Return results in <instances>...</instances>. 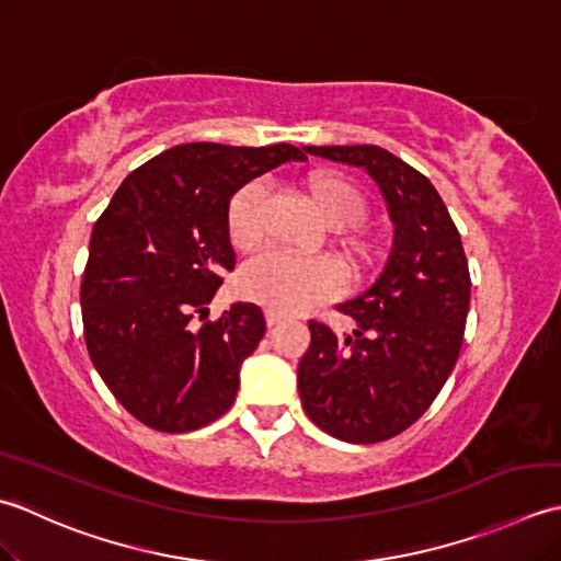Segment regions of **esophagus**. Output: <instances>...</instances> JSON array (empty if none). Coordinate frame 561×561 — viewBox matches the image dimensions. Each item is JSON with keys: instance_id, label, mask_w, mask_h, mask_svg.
<instances>
[{"instance_id": "1", "label": "esophagus", "mask_w": 561, "mask_h": 561, "mask_svg": "<svg viewBox=\"0 0 561 561\" xmlns=\"http://www.w3.org/2000/svg\"><path fill=\"white\" fill-rule=\"evenodd\" d=\"M285 322V317L280 314V312H273V310H266V324L273 329V327H278V324H283Z\"/></svg>"}]
</instances>
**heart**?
<instances>
[{
  "label": "heart",
  "instance_id": "heart-1",
  "mask_svg": "<svg viewBox=\"0 0 561 561\" xmlns=\"http://www.w3.org/2000/svg\"><path fill=\"white\" fill-rule=\"evenodd\" d=\"M317 215L331 230H346L363 220L365 201L348 179L336 174H317L307 184ZM266 188L247 184L230 201L227 208V237L230 242L249 251L259 247L264 237ZM239 293L247 300L268 307L273 312L293 314L327 300L339 288V273L324 259H290L266 254L251 261L239 273Z\"/></svg>",
  "mask_w": 561,
  "mask_h": 561
}]
</instances>
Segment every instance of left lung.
<instances>
[{"instance_id":"1","label":"left lung","mask_w":561,"mask_h":561,"mask_svg":"<svg viewBox=\"0 0 561 561\" xmlns=\"http://www.w3.org/2000/svg\"><path fill=\"white\" fill-rule=\"evenodd\" d=\"M305 152L368 171L394 225L380 276L339 305L356 322L353 334L336 336L312 319L297 365V392L314 426L346 443H380L424 414L460 356L472 288L460 232L431 181L382 147L307 145Z\"/></svg>"}]
</instances>
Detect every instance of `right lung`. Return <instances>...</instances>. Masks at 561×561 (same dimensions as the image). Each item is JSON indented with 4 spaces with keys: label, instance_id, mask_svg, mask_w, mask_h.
Returning <instances> with one entry per match:
<instances>
[{
    "label": "right lung",
    "instance_id": "obj_1",
    "mask_svg": "<svg viewBox=\"0 0 561 561\" xmlns=\"http://www.w3.org/2000/svg\"><path fill=\"white\" fill-rule=\"evenodd\" d=\"M307 154L288 142H188L125 176L91 230L82 319L91 363L113 397L164 433L208 426L232 407L239 370L266 331L234 302L217 322L193 317L234 268L227 208L234 193Z\"/></svg>",
    "mask_w": 561,
    "mask_h": 561
}]
</instances>
